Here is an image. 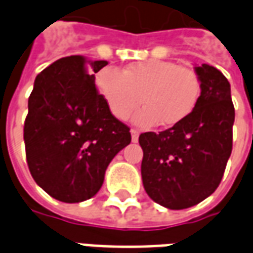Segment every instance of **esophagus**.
<instances>
[{
	"instance_id": "esophagus-1",
	"label": "esophagus",
	"mask_w": 253,
	"mask_h": 253,
	"mask_svg": "<svg viewBox=\"0 0 253 253\" xmlns=\"http://www.w3.org/2000/svg\"><path fill=\"white\" fill-rule=\"evenodd\" d=\"M138 137H139V131L135 128H131V141L132 142H137Z\"/></svg>"
}]
</instances>
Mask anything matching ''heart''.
<instances>
[{"label": "heart", "mask_w": 253, "mask_h": 253, "mask_svg": "<svg viewBox=\"0 0 253 253\" xmlns=\"http://www.w3.org/2000/svg\"><path fill=\"white\" fill-rule=\"evenodd\" d=\"M96 86L114 118L126 121L132 111L143 127H172L191 115L199 101L202 83L198 73L168 61H146L126 67H104L96 76Z\"/></svg>", "instance_id": "heart-1"}]
</instances>
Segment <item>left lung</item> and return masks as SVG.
I'll use <instances>...</instances> for the list:
<instances>
[{"label": "left lung", "instance_id": "1", "mask_svg": "<svg viewBox=\"0 0 253 253\" xmlns=\"http://www.w3.org/2000/svg\"><path fill=\"white\" fill-rule=\"evenodd\" d=\"M195 72L202 92L191 115L168 130L139 135L145 191L170 210L195 206L217 190L233 146L230 84L206 63Z\"/></svg>", "mask_w": 253, "mask_h": 253}]
</instances>
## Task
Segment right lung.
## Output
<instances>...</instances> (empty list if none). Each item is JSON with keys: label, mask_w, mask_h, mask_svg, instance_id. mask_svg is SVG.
Here are the masks:
<instances>
[{"label": "right lung", "mask_w": 253, "mask_h": 253, "mask_svg": "<svg viewBox=\"0 0 253 253\" xmlns=\"http://www.w3.org/2000/svg\"><path fill=\"white\" fill-rule=\"evenodd\" d=\"M107 61L58 59L35 78L24 122L27 164L36 184L65 203L97 194L111 160L131 142L94 85Z\"/></svg>", "instance_id": "1"}]
</instances>
